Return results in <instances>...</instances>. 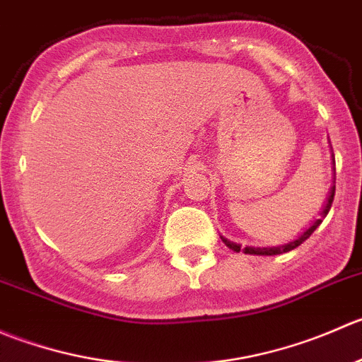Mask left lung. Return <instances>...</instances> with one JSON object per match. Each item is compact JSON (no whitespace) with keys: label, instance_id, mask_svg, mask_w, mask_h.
<instances>
[{"label":"left lung","instance_id":"obj_1","mask_svg":"<svg viewBox=\"0 0 362 362\" xmlns=\"http://www.w3.org/2000/svg\"><path fill=\"white\" fill-rule=\"evenodd\" d=\"M331 151H332V148H331ZM332 165H334V155H332ZM332 174H334V177H332V180H334V182H336V169H334V167H332ZM334 188H336V186H331V189H329V197H327V200H325L324 207H322L320 218H318V220H315L313 223H311L310 227H308L306 230H304L298 239H294V241L285 243V245H280V246H262V248H260V246H241V245H238V243L230 241V239L223 238V235H220L221 241H223L225 245H227V248H230L232 252H235V253L243 252V253H248V255H280V253L291 252V250L298 248L299 245H303V243L306 241V239L310 238L311 234H313L315 228H317L318 225L322 223V220L327 216L329 209H331V206H332V200H334Z\"/></svg>","mask_w":362,"mask_h":362}]
</instances>
